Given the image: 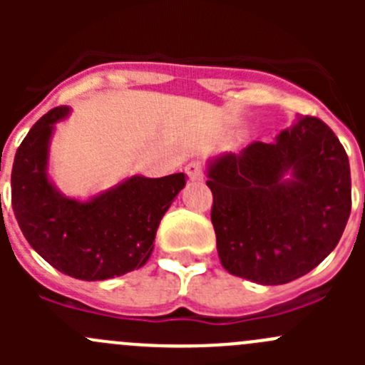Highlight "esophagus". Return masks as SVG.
<instances>
[{
	"instance_id": "obj_1",
	"label": "esophagus",
	"mask_w": 365,
	"mask_h": 365,
	"mask_svg": "<svg viewBox=\"0 0 365 365\" xmlns=\"http://www.w3.org/2000/svg\"><path fill=\"white\" fill-rule=\"evenodd\" d=\"M185 173L190 180L201 182L205 178V165L200 160H192L185 165Z\"/></svg>"
}]
</instances>
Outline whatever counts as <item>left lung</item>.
<instances>
[{
  "label": "left lung",
  "mask_w": 365,
  "mask_h": 365,
  "mask_svg": "<svg viewBox=\"0 0 365 365\" xmlns=\"http://www.w3.org/2000/svg\"><path fill=\"white\" fill-rule=\"evenodd\" d=\"M206 185L220 263L257 284H286L318 267L351 212L348 155L316 116H298L272 145L215 159Z\"/></svg>",
  "instance_id": "1"
}]
</instances>
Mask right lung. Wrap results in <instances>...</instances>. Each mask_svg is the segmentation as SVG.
I'll use <instances>...</instances> for the list:
<instances>
[{
  "label": "right lung",
  "instance_id": "1",
  "mask_svg": "<svg viewBox=\"0 0 365 365\" xmlns=\"http://www.w3.org/2000/svg\"><path fill=\"white\" fill-rule=\"evenodd\" d=\"M67 106L51 109L17 148L12 208L33 249L56 270L83 281H104L141 268L153 251L157 227L185 175L132 176L88 203L61 196L47 178V143Z\"/></svg>",
  "mask_w": 365,
  "mask_h": 365
}]
</instances>
